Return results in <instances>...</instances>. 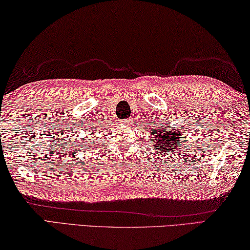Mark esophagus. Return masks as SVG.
<instances>
[{"label": "esophagus", "mask_w": 250, "mask_h": 250, "mask_svg": "<svg viewBox=\"0 0 250 250\" xmlns=\"http://www.w3.org/2000/svg\"><path fill=\"white\" fill-rule=\"evenodd\" d=\"M123 124H125V125H129V124H130V121H129V120H125V121H123Z\"/></svg>", "instance_id": "34e87169"}]
</instances>
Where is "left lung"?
Returning <instances> with one entry per match:
<instances>
[{
	"mask_svg": "<svg viewBox=\"0 0 250 250\" xmlns=\"http://www.w3.org/2000/svg\"><path fill=\"white\" fill-rule=\"evenodd\" d=\"M165 124L166 126H160L155 129L149 128L148 134H150V143L160 156H165L166 154L171 156L172 151H179V149H181L183 137H181L180 132L169 126V123H165ZM146 129L148 128L146 127Z\"/></svg>",
	"mask_w": 250,
	"mask_h": 250,
	"instance_id": "1",
	"label": "left lung"
}]
</instances>
